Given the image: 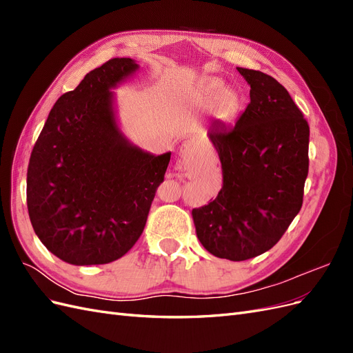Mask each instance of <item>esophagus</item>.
I'll return each mask as SVG.
<instances>
[{"label":"esophagus","mask_w":353,"mask_h":353,"mask_svg":"<svg viewBox=\"0 0 353 353\" xmlns=\"http://www.w3.org/2000/svg\"><path fill=\"white\" fill-rule=\"evenodd\" d=\"M193 152H194L193 143H191V141H187L183 147H181V159H183L184 162H185V160H187L191 154H193Z\"/></svg>","instance_id":"1"}]
</instances>
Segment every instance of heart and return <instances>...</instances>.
Returning <instances> with one entry per match:
<instances>
[{
    "mask_svg": "<svg viewBox=\"0 0 353 353\" xmlns=\"http://www.w3.org/2000/svg\"><path fill=\"white\" fill-rule=\"evenodd\" d=\"M213 100V114L216 119L230 122L236 117L241 108V99L236 90L222 88V81L216 78L205 79L199 87L197 101L208 103Z\"/></svg>",
    "mask_w": 353,
    "mask_h": 353,
    "instance_id": "heart-1",
    "label": "heart"
}]
</instances>
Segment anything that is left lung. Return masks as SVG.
Returning <instances> with one entry per match:
<instances>
[{
    "mask_svg": "<svg viewBox=\"0 0 353 353\" xmlns=\"http://www.w3.org/2000/svg\"><path fill=\"white\" fill-rule=\"evenodd\" d=\"M237 70L250 85V103L234 128L209 130L222 188L215 200L193 209L203 248L234 262L280 241L302 208L309 169V125L290 94L263 72Z\"/></svg>",
    "mask_w": 353,
    "mask_h": 353,
    "instance_id": "obj_1",
    "label": "left lung"
}]
</instances>
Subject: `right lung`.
<instances>
[{
    "label": "right lung",
    "mask_w": 353,
    "mask_h": 353,
    "mask_svg": "<svg viewBox=\"0 0 353 353\" xmlns=\"http://www.w3.org/2000/svg\"><path fill=\"white\" fill-rule=\"evenodd\" d=\"M138 69L112 59L51 109L32 150L26 201L42 244L72 265L109 263L143 234L170 153L132 145L114 119L117 83Z\"/></svg>",
    "instance_id": "add662e5"
}]
</instances>
